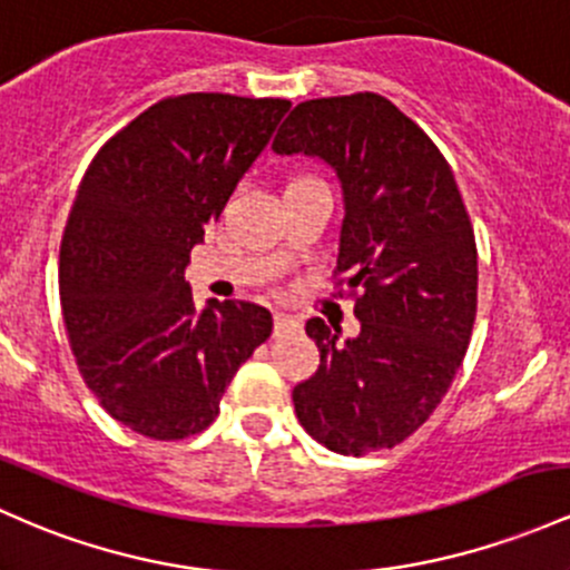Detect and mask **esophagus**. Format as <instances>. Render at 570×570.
<instances>
[{"label":"esophagus","mask_w":570,"mask_h":570,"mask_svg":"<svg viewBox=\"0 0 570 570\" xmlns=\"http://www.w3.org/2000/svg\"><path fill=\"white\" fill-rule=\"evenodd\" d=\"M303 330V324L297 322V318L286 316V314H275L273 316V333L275 335H286V333H299Z\"/></svg>","instance_id":"esophagus-1"}]
</instances>
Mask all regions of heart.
Returning a JSON list of instances; mask_svg holds the SVG:
<instances>
[{
    "label": "heart",
    "instance_id": "obj_1",
    "mask_svg": "<svg viewBox=\"0 0 570 570\" xmlns=\"http://www.w3.org/2000/svg\"><path fill=\"white\" fill-rule=\"evenodd\" d=\"M297 180H303V178H297Z\"/></svg>",
    "mask_w": 570,
    "mask_h": 570
}]
</instances>
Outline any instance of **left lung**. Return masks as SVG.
<instances>
[{"label": "left lung", "instance_id": "8db88e82", "mask_svg": "<svg viewBox=\"0 0 570 570\" xmlns=\"http://www.w3.org/2000/svg\"><path fill=\"white\" fill-rule=\"evenodd\" d=\"M273 151L335 167L346 203L335 284L362 324L346 343L324 318L305 324L318 371L292 392L295 414L330 452L397 446L449 392L476 322V235L452 167L373 91L299 102Z\"/></svg>", "mask_w": 570, "mask_h": 570}]
</instances>
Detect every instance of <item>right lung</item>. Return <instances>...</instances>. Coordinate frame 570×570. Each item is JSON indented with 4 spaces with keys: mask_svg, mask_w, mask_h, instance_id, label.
I'll return each instance as SVG.
<instances>
[{
    "mask_svg": "<svg viewBox=\"0 0 570 570\" xmlns=\"http://www.w3.org/2000/svg\"><path fill=\"white\" fill-rule=\"evenodd\" d=\"M289 108L165 97L118 129L80 180L61 235V314L86 386L135 433H203L237 367L271 337V311L246 299H210L199 314L184 271Z\"/></svg>",
    "mask_w": 570,
    "mask_h": 570,
    "instance_id": "1",
    "label": "right lung"
}]
</instances>
